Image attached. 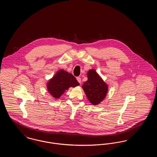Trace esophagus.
<instances>
[{
  "label": "esophagus",
  "instance_id": "obj_1",
  "mask_svg": "<svg viewBox=\"0 0 157 157\" xmlns=\"http://www.w3.org/2000/svg\"><path fill=\"white\" fill-rule=\"evenodd\" d=\"M76 79H77V81H78L79 83H81V78L80 77H77Z\"/></svg>",
  "mask_w": 157,
  "mask_h": 157
}]
</instances>
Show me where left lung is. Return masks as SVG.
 Instances as JSON below:
<instances>
[{"instance_id": "1", "label": "left lung", "mask_w": 157, "mask_h": 157, "mask_svg": "<svg viewBox=\"0 0 157 157\" xmlns=\"http://www.w3.org/2000/svg\"><path fill=\"white\" fill-rule=\"evenodd\" d=\"M88 80L83 82L82 88L90 102L94 105L99 104L108 92V85L94 69L87 72Z\"/></svg>"}]
</instances>
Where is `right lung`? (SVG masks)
Returning a JSON list of instances; mask_svg holds the SVG:
<instances>
[{
  "label": "right lung",
  "mask_w": 157,
  "mask_h": 157,
  "mask_svg": "<svg viewBox=\"0 0 157 157\" xmlns=\"http://www.w3.org/2000/svg\"><path fill=\"white\" fill-rule=\"evenodd\" d=\"M79 85L75 76L63 69H60L46 83L47 90L53 98L58 99L70 87Z\"/></svg>",
  "instance_id": "obj_1"
}]
</instances>
